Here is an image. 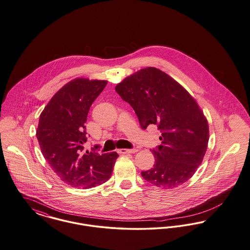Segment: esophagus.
I'll return each instance as SVG.
<instances>
[{
  "mask_svg": "<svg viewBox=\"0 0 250 250\" xmlns=\"http://www.w3.org/2000/svg\"><path fill=\"white\" fill-rule=\"evenodd\" d=\"M118 152L120 154H134L138 152V149L134 148V149H119Z\"/></svg>",
  "mask_w": 250,
  "mask_h": 250,
  "instance_id": "34e87169",
  "label": "esophagus"
}]
</instances>
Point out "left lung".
<instances>
[{
    "label": "left lung",
    "mask_w": 250,
    "mask_h": 250,
    "mask_svg": "<svg viewBox=\"0 0 250 250\" xmlns=\"http://www.w3.org/2000/svg\"><path fill=\"white\" fill-rule=\"evenodd\" d=\"M135 110L141 127L157 126L162 145L152 149L155 164L142 172L149 183L164 189L188 181L205 156L208 125L195 99L170 75L147 67L115 87Z\"/></svg>",
    "instance_id": "8db88e82"
}]
</instances>
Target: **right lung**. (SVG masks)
<instances>
[{
  "instance_id": "obj_1",
  "label": "right lung",
  "mask_w": 250,
  "mask_h": 250,
  "mask_svg": "<svg viewBox=\"0 0 250 250\" xmlns=\"http://www.w3.org/2000/svg\"><path fill=\"white\" fill-rule=\"evenodd\" d=\"M106 84V80L75 78L52 97L40 116L36 135L42 153L60 179L74 188L104 183L119 157L116 152H84L83 146L89 107Z\"/></svg>"
}]
</instances>
